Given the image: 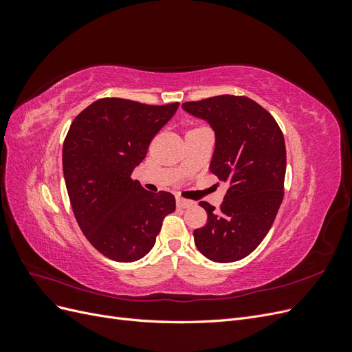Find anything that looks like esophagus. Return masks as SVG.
<instances>
[{"label":"esophagus","mask_w":352,"mask_h":352,"mask_svg":"<svg viewBox=\"0 0 352 352\" xmlns=\"http://www.w3.org/2000/svg\"><path fill=\"white\" fill-rule=\"evenodd\" d=\"M176 204L179 208H188V207H192L194 206V201L190 199H185L182 197H177L176 198Z\"/></svg>","instance_id":"1"}]
</instances>
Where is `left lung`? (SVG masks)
Instances as JSON below:
<instances>
[{
	"mask_svg": "<svg viewBox=\"0 0 352 352\" xmlns=\"http://www.w3.org/2000/svg\"><path fill=\"white\" fill-rule=\"evenodd\" d=\"M182 107L216 132L210 170L229 185L219 208L199 202L208 217L194 230L195 245L211 261L242 260L267 235L283 201V133L267 110L243 95H217Z\"/></svg>",
	"mask_w": 352,
	"mask_h": 352,
	"instance_id": "1",
	"label": "left lung"
}]
</instances>
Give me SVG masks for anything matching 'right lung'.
I'll use <instances>...</instances> for the list:
<instances>
[{"mask_svg": "<svg viewBox=\"0 0 352 352\" xmlns=\"http://www.w3.org/2000/svg\"><path fill=\"white\" fill-rule=\"evenodd\" d=\"M177 107L179 102L101 98L70 124L63 144L70 204L83 235L110 260L142 258L153 250L164 217L176 208L172 194L148 192L132 172Z\"/></svg>", "mask_w": 352, "mask_h": 352, "instance_id": "right-lung-1", "label": "right lung"}]
</instances>
